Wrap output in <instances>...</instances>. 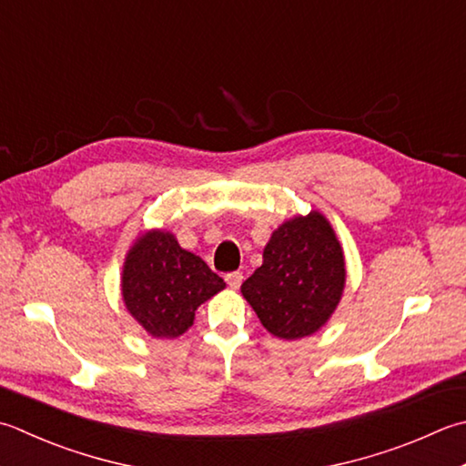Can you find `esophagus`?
<instances>
[{"mask_svg":"<svg viewBox=\"0 0 466 466\" xmlns=\"http://www.w3.org/2000/svg\"><path fill=\"white\" fill-rule=\"evenodd\" d=\"M242 280H244V275L240 270L228 272V275H226V282H228V287H230V289H238L242 285Z\"/></svg>","mask_w":466,"mask_h":466,"instance_id":"esophagus-1","label":"esophagus"}]
</instances>
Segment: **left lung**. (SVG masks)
Masks as SVG:
<instances>
[{
    "mask_svg": "<svg viewBox=\"0 0 466 466\" xmlns=\"http://www.w3.org/2000/svg\"><path fill=\"white\" fill-rule=\"evenodd\" d=\"M262 258L242 282L260 323L280 339H300L325 325L345 285L343 250L329 222L319 212L285 222Z\"/></svg>",
    "mask_w": 466,
    "mask_h": 466,
    "instance_id": "obj_1",
    "label": "left lung"
}]
</instances>
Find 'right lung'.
Listing matches in <instances>:
<instances>
[{"label": "right lung", "instance_id": "1", "mask_svg": "<svg viewBox=\"0 0 466 466\" xmlns=\"http://www.w3.org/2000/svg\"><path fill=\"white\" fill-rule=\"evenodd\" d=\"M123 299L141 327L159 339L179 337L196 309L226 282L208 264L181 248L169 232L153 230L137 240L123 268Z\"/></svg>", "mask_w": 466, "mask_h": 466}]
</instances>
